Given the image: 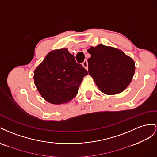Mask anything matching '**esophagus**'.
Listing matches in <instances>:
<instances>
[{"label":"esophagus","instance_id":"obj_1","mask_svg":"<svg viewBox=\"0 0 157 157\" xmlns=\"http://www.w3.org/2000/svg\"><path fill=\"white\" fill-rule=\"evenodd\" d=\"M82 65H83V66L85 68H86V70H87V68H88V63H87V60H86L83 62Z\"/></svg>","mask_w":157,"mask_h":157}]
</instances>
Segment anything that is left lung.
Returning <instances> with one entry per match:
<instances>
[{
	"mask_svg": "<svg viewBox=\"0 0 157 157\" xmlns=\"http://www.w3.org/2000/svg\"><path fill=\"white\" fill-rule=\"evenodd\" d=\"M87 52L89 74L99 90L106 95H116L124 91L135 73V62L120 49L98 44Z\"/></svg>",
	"mask_w": 157,
	"mask_h": 157,
	"instance_id": "left-lung-1",
	"label": "left lung"
}]
</instances>
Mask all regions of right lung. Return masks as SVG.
<instances>
[{"label": "right lung", "instance_id": "obj_1", "mask_svg": "<svg viewBox=\"0 0 157 157\" xmlns=\"http://www.w3.org/2000/svg\"><path fill=\"white\" fill-rule=\"evenodd\" d=\"M87 71L68 48L49 52L34 70V83L40 95L53 105L67 103L78 94Z\"/></svg>", "mask_w": 157, "mask_h": 157}]
</instances>
